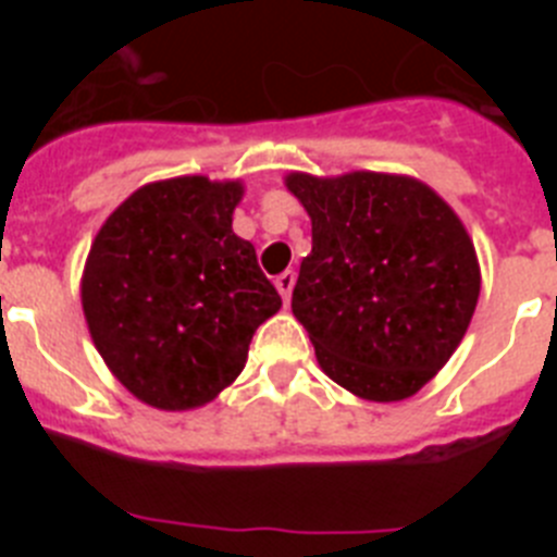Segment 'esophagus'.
Instances as JSON below:
<instances>
[{
    "label": "esophagus",
    "mask_w": 557,
    "mask_h": 557,
    "mask_svg": "<svg viewBox=\"0 0 557 557\" xmlns=\"http://www.w3.org/2000/svg\"><path fill=\"white\" fill-rule=\"evenodd\" d=\"M293 287H295V273H293V270H284L282 275H275V289H278V295H282L284 304H289V295H293Z\"/></svg>",
    "instance_id": "esophagus-1"
}]
</instances>
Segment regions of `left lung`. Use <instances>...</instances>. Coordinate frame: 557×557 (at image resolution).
<instances>
[{"label":"left lung","instance_id":"left-lung-1","mask_svg":"<svg viewBox=\"0 0 557 557\" xmlns=\"http://www.w3.org/2000/svg\"><path fill=\"white\" fill-rule=\"evenodd\" d=\"M312 220L293 314L318 366L368 401H401L449 362L480 298L469 231L424 181L391 172H289Z\"/></svg>","mask_w":557,"mask_h":557}]
</instances>
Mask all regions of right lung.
<instances>
[{
	"label": "right lung",
	"instance_id": "obj_1",
	"mask_svg": "<svg viewBox=\"0 0 557 557\" xmlns=\"http://www.w3.org/2000/svg\"><path fill=\"white\" fill-rule=\"evenodd\" d=\"M243 195V181H152L108 214L88 250V334L108 371L156 410L218 398L282 309L253 245L231 228Z\"/></svg>",
	"mask_w": 557,
	"mask_h": 557
}]
</instances>
